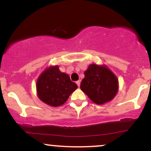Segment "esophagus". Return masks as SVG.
<instances>
[{
  "label": "esophagus",
  "instance_id": "34e87169",
  "mask_svg": "<svg viewBox=\"0 0 151 151\" xmlns=\"http://www.w3.org/2000/svg\"><path fill=\"white\" fill-rule=\"evenodd\" d=\"M76 84H77V86L79 87V86H80V81H79V80L77 81H76Z\"/></svg>",
  "mask_w": 151,
  "mask_h": 151
}]
</instances>
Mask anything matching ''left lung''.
Masks as SVG:
<instances>
[{"label":"left lung","instance_id":"8db88e82","mask_svg":"<svg viewBox=\"0 0 151 151\" xmlns=\"http://www.w3.org/2000/svg\"><path fill=\"white\" fill-rule=\"evenodd\" d=\"M80 88L93 103L101 105L115 97L119 91V80L106 65L91 64L84 72Z\"/></svg>","mask_w":151,"mask_h":151}]
</instances>
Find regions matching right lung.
Instances as JSON below:
<instances>
[{
	"label": "right lung",
	"instance_id": "obj_1",
	"mask_svg": "<svg viewBox=\"0 0 151 151\" xmlns=\"http://www.w3.org/2000/svg\"><path fill=\"white\" fill-rule=\"evenodd\" d=\"M70 76L60 72L59 66H50L41 73L36 82L37 97L46 104L58 107L67 101L77 89Z\"/></svg>",
	"mask_w": 151,
	"mask_h": 151
}]
</instances>
